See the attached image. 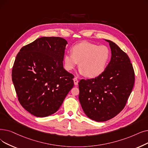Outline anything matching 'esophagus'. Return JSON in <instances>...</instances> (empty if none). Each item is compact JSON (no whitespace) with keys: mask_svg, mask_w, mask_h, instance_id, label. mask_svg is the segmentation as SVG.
I'll use <instances>...</instances> for the list:
<instances>
[{"mask_svg":"<svg viewBox=\"0 0 148 148\" xmlns=\"http://www.w3.org/2000/svg\"><path fill=\"white\" fill-rule=\"evenodd\" d=\"M74 85H78V79H77V77H74Z\"/></svg>","mask_w":148,"mask_h":148,"instance_id":"1","label":"esophagus"}]
</instances>
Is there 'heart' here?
<instances>
[{"label": "heart", "instance_id": "heart-1", "mask_svg": "<svg viewBox=\"0 0 148 148\" xmlns=\"http://www.w3.org/2000/svg\"><path fill=\"white\" fill-rule=\"evenodd\" d=\"M71 52L64 56L65 69L71 71L80 63V73L89 78L96 77L103 72L110 57V51L106 46L90 42L75 45Z\"/></svg>", "mask_w": 148, "mask_h": 148}]
</instances>
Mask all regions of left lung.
<instances>
[{
	"label": "left lung",
	"mask_w": 148,
	"mask_h": 148,
	"mask_svg": "<svg viewBox=\"0 0 148 148\" xmlns=\"http://www.w3.org/2000/svg\"><path fill=\"white\" fill-rule=\"evenodd\" d=\"M109 42L111 59L97 77L79 82V99L83 111L96 121H105L119 114L126 105L135 81L128 56L113 42Z\"/></svg>",
	"instance_id": "8db88e82"
}]
</instances>
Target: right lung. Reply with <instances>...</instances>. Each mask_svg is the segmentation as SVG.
<instances>
[{"instance_id":"add662e5","label":"right lung","mask_w":148,"mask_h":148,"mask_svg":"<svg viewBox=\"0 0 148 148\" xmlns=\"http://www.w3.org/2000/svg\"><path fill=\"white\" fill-rule=\"evenodd\" d=\"M66 44L62 37H42L16 56L12 80L21 105L34 116L57 112L74 86V75L63 68Z\"/></svg>"}]
</instances>
